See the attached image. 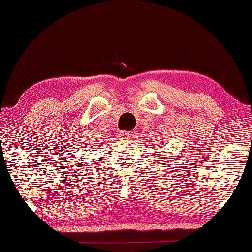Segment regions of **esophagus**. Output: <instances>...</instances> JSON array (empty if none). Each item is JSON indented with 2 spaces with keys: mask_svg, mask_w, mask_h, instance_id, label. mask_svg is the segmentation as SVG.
Returning <instances> with one entry per match:
<instances>
[{
  "mask_svg": "<svg viewBox=\"0 0 252 252\" xmlns=\"http://www.w3.org/2000/svg\"><path fill=\"white\" fill-rule=\"evenodd\" d=\"M120 136L123 138H130L132 136V132L131 131H121Z\"/></svg>",
  "mask_w": 252,
  "mask_h": 252,
  "instance_id": "34e87169",
  "label": "esophagus"
}]
</instances>
